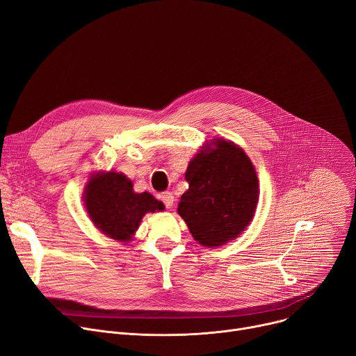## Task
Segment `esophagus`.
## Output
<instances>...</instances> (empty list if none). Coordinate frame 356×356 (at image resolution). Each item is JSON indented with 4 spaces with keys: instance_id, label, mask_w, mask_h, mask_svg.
I'll use <instances>...</instances> for the list:
<instances>
[{
    "instance_id": "34e87169",
    "label": "esophagus",
    "mask_w": 356,
    "mask_h": 356,
    "mask_svg": "<svg viewBox=\"0 0 356 356\" xmlns=\"http://www.w3.org/2000/svg\"><path fill=\"white\" fill-rule=\"evenodd\" d=\"M161 201L163 202V205H165L167 208H172L174 195L171 193H163V194H161Z\"/></svg>"
}]
</instances>
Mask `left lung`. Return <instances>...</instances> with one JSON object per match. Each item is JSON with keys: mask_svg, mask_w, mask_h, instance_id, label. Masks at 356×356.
I'll return each instance as SVG.
<instances>
[{"mask_svg": "<svg viewBox=\"0 0 356 356\" xmlns=\"http://www.w3.org/2000/svg\"><path fill=\"white\" fill-rule=\"evenodd\" d=\"M189 184L178 213L204 247L213 248L235 239L252 221L259 184L248 155L231 141L213 140L189 161Z\"/></svg>", "mask_w": 356, "mask_h": 356, "instance_id": "obj_1", "label": "left lung"}]
</instances>
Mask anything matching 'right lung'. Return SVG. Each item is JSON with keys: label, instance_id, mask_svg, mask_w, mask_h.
<instances>
[{"label": "right lung", "instance_id": "obj_1", "mask_svg": "<svg viewBox=\"0 0 356 356\" xmlns=\"http://www.w3.org/2000/svg\"><path fill=\"white\" fill-rule=\"evenodd\" d=\"M83 198L94 225L120 242L132 239L147 212L165 209L149 193H134L131 179L114 171L92 175Z\"/></svg>", "mask_w": 356, "mask_h": 356}]
</instances>
